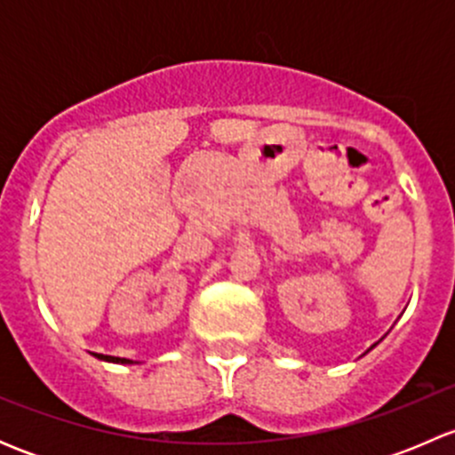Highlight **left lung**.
<instances>
[{
	"instance_id": "obj_1",
	"label": "left lung",
	"mask_w": 455,
	"mask_h": 455,
	"mask_svg": "<svg viewBox=\"0 0 455 455\" xmlns=\"http://www.w3.org/2000/svg\"><path fill=\"white\" fill-rule=\"evenodd\" d=\"M371 347H374V346H371Z\"/></svg>"
}]
</instances>
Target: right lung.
<instances>
[{
	"label": "right lung",
	"instance_id": "add662e5",
	"mask_svg": "<svg viewBox=\"0 0 455 455\" xmlns=\"http://www.w3.org/2000/svg\"><path fill=\"white\" fill-rule=\"evenodd\" d=\"M96 359H100V361H109V363H134V361H130V359H121V356H108V355H94Z\"/></svg>",
	"mask_w": 455,
	"mask_h": 455
}]
</instances>
